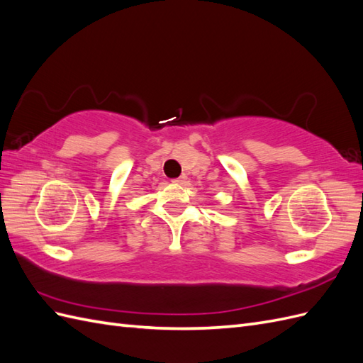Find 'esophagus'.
Wrapping results in <instances>:
<instances>
[{
  "instance_id": "34e87169",
  "label": "esophagus",
  "mask_w": 363,
  "mask_h": 363,
  "mask_svg": "<svg viewBox=\"0 0 363 363\" xmlns=\"http://www.w3.org/2000/svg\"><path fill=\"white\" fill-rule=\"evenodd\" d=\"M172 183H177V184H184L186 183V175H180L179 179H174Z\"/></svg>"
}]
</instances>
